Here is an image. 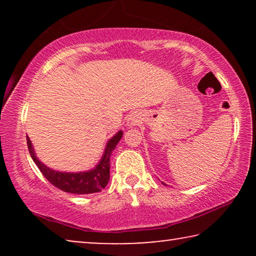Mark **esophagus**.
<instances>
[{
	"mask_svg": "<svg viewBox=\"0 0 256 256\" xmlns=\"http://www.w3.org/2000/svg\"><path fill=\"white\" fill-rule=\"evenodd\" d=\"M141 122V114L138 112H133L128 115L126 126L128 128H133L136 126V125Z\"/></svg>",
	"mask_w": 256,
	"mask_h": 256,
	"instance_id": "obj_1",
	"label": "esophagus"
}]
</instances>
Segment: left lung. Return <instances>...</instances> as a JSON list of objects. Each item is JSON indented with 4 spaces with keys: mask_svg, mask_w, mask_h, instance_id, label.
<instances>
[{
    "mask_svg": "<svg viewBox=\"0 0 256 256\" xmlns=\"http://www.w3.org/2000/svg\"><path fill=\"white\" fill-rule=\"evenodd\" d=\"M162 184H164V183H162Z\"/></svg>",
    "mask_w": 256,
    "mask_h": 256,
    "instance_id": "1",
    "label": "left lung"
}]
</instances>
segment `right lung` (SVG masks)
<instances>
[{
	"label": "right lung",
	"mask_w": 256,
	"mask_h": 256,
	"mask_svg": "<svg viewBox=\"0 0 256 256\" xmlns=\"http://www.w3.org/2000/svg\"><path fill=\"white\" fill-rule=\"evenodd\" d=\"M123 136V131H120L112 136L106 144L105 150H104L102 157L99 160V162L94 166L92 170L86 172H58L52 168L47 167L45 164H42L37 158L36 152L34 150V146L27 136V144L29 154L32 156L34 162L40 168L42 174L46 177V180L53 184L55 188L64 190L68 193L73 194H92L100 192L102 188L108 184L110 180V154L116 146Z\"/></svg>",
	"instance_id": "add662e5"
}]
</instances>
